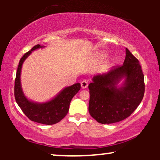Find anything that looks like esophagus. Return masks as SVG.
I'll list each match as a JSON object with an SVG mask.
<instances>
[{
	"label": "esophagus",
	"instance_id": "obj_1",
	"mask_svg": "<svg viewBox=\"0 0 160 160\" xmlns=\"http://www.w3.org/2000/svg\"><path fill=\"white\" fill-rule=\"evenodd\" d=\"M81 87H82V89H86L87 87H88V82H87L86 80H83L82 82H81Z\"/></svg>",
	"mask_w": 160,
	"mask_h": 160
}]
</instances>
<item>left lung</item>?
Masks as SVG:
<instances>
[{
    "label": "left lung",
    "instance_id": "obj_1",
    "mask_svg": "<svg viewBox=\"0 0 160 160\" xmlns=\"http://www.w3.org/2000/svg\"><path fill=\"white\" fill-rule=\"evenodd\" d=\"M123 77V86L115 85ZM89 112L101 124L122 121L132 114L143 100L144 75L138 59L126 48L123 65L113 66L106 73L94 76L89 84Z\"/></svg>",
    "mask_w": 160,
    "mask_h": 160
}]
</instances>
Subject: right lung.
<instances>
[{
	"instance_id": "add662e5",
	"label": "right lung",
	"mask_w": 160,
	"mask_h": 160,
	"mask_svg": "<svg viewBox=\"0 0 160 160\" xmlns=\"http://www.w3.org/2000/svg\"><path fill=\"white\" fill-rule=\"evenodd\" d=\"M39 44L34 46L29 52L22 57L17 68L14 82V97L17 103L28 119L32 122L47 124H56L61 121L68 112L70 102L73 96L80 90L81 84L76 83L65 88L54 99L44 103H36L30 101L24 95L21 88L20 73L22 63L32 51L41 48Z\"/></svg>"
}]
</instances>
